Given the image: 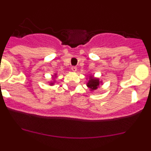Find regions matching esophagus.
Here are the masks:
<instances>
[{
    "mask_svg": "<svg viewBox=\"0 0 151 151\" xmlns=\"http://www.w3.org/2000/svg\"><path fill=\"white\" fill-rule=\"evenodd\" d=\"M71 70L73 72H76V71H77V68H76V67H72Z\"/></svg>",
    "mask_w": 151,
    "mask_h": 151,
    "instance_id": "1",
    "label": "esophagus"
}]
</instances>
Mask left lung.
<instances>
[{
  "label": "left lung",
  "instance_id": "obj_1",
  "mask_svg": "<svg viewBox=\"0 0 151 151\" xmlns=\"http://www.w3.org/2000/svg\"><path fill=\"white\" fill-rule=\"evenodd\" d=\"M87 87H88L91 91H93L97 90L100 87V86L102 85L103 81H101L98 78H95L93 75H89V77L87 78Z\"/></svg>",
  "mask_w": 151,
  "mask_h": 151
}]
</instances>
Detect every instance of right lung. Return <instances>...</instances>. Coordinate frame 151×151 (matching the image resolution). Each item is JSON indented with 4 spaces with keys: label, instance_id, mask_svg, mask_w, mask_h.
Masks as SVG:
<instances>
[{
    "label": "right lung",
    "instance_id": "add662e5",
    "mask_svg": "<svg viewBox=\"0 0 151 151\" xmlns=\"http://www.w3.org/2000/svg\"><path fill=\"white\" fill-rule=\"evenodd\" d=\"M57 77H58V73H54V75H52V81H51L49 82V84H50V86H53L54 85V83H55V82H56V78Z\"/></svg>",
    "mask_w": 151,
    "mask_h": 151
}]
</instances>
